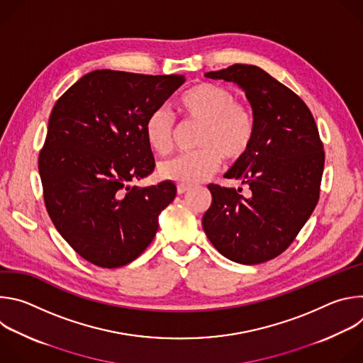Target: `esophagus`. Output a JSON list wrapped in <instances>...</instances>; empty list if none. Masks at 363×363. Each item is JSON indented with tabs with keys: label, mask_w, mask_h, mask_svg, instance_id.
I'll return each instance as SVG.
<instances>
[{
	"label": "esophagus",
	"mask_w": 363,
	"mask_h": 363,
	"mask_svg": "<svg viewBox=\"0 0 363 363\" xmlns=\"http://www.w3.org/2000/svg\"><path fill=\"white\" fill-rule=\"evenodd\" d=\"M191 188L188 186V185H182V184H178L177 185V192L179 194V195H182V194H185V192H188Z\"/></svg>",
	"instance_id": "obj_1"
}]
</instances>
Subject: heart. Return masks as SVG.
<instances>
[{"label":"heart","instance_id":"heart-1","mask_svg":"<svg viewBox=\"0 0 363 363\" xmlns=\"http://www.w3.org/2000/svg\"><path fill=\"white\" fill-rule=\"evenodd\" d=\"M178 109L186 122L199 123L195 138L199 147L161 162V178L194 185L210 178L223 157L230 162L245 157L255 135V116L248 103L237 100L231 89L211 82L198 83L179 96ZM143 133L153 152L168 153L177 136L174 115L167 108L152 111Z\"/></svg>","mask_w":363,"mask_h":363}]
</instances>
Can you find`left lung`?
I'll return each mask as SVG.
<instances>
[{
	"instance_id": "left-lung-1",
	"label": "left lung",
	"mask_w": 363,
	"mask_h": 363,
	"mask_svg": "<svg viewBox=\"0 0 363 363\" xmlns=\"http://www.w3.org/2000/svg\"><path fill=\"white\" fill-rule=\"evenodd\" d=\"M237 83L255 116L254 140L245 157L224 175L248 185L210 184L211 206L202 227L228 260L260 264L280 255L312 216L320 195L325 150L306 103L263 69L233 65L205 74Z\"/></svg>"
}]
</instances>
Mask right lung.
Returning <instances> with one entry per match:
<instances>
[{
  "label": "right lung",
  "instance_id": "obj_1",
  "mask_svg": "<svg viewBox=\"0 0 363 363\" xmlns=\"http://www.w3.org/2000/svg\"><path fill=\"white\" fill-rule=\"evenodd\" d=\"M184 82L182 74L94 70L51 111L38 155L45 208L69 245L97 267L116 269L138 258L177 195L169 181L129 184L155 169L146 118Z\"/></svg>",
  "mask_w": 363,
  "mask_h": 363
}]
</instances>
